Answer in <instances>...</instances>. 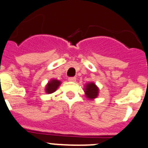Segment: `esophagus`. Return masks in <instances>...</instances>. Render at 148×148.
Returning <instances> with one entry per match:
<instances>
[{"label":"esophagus","instance_id":"34e87169","mask_svg":"<svg viewBox=\"0 0 148 148\" xmlns=\"http://www.w3.org/2000/svg\"><path fill=\"white\" fill-rule=\"evenodd\" d=\"M69 81H70V82H75L76 77H69Z\"/></svg>","mask_w":148,"mask_h":148}]
</instances>
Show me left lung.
Instances as JSON below:
<instances>
[{
  "instance_id": "1",
  "label": "left lung",
  "mask_w": 148,
  "mask_h": 148,
  "mask_svg": "<svg viewBox=\"0 0 148 148\" xmlns=\"http://www.w3.org/2000/svg\"><path fill=\"white\" fill-rule=\"evenodd\" d=\"M85 97L89 100H94L98 97L99 93V88L93 82L87 83L84 88Z\"/></svg>"
}]
</instances>
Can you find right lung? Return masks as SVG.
<instances>
[{"mask_svg":"<svg viewBox=\"0 0 148 148\" xmlns=\"http://www.w3.org/2000/svg\"><path fill=\"white\" fill-rule=\"evenodd\" d=\"M60 84H61V82L60 80H58L56 79H52L46 85V87H45V92L47 94H51V93H54L58 88Z\"/></svg>","mask_w":148,"mask_h":148,"instance_id":"right-lung-1","label":"right lung"}]
</instances>
